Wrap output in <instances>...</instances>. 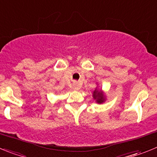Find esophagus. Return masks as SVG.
Returning a JSON list of instances; mask_svg holds the SVG:
<instances>
[{
  "mask_svg": "<svg viewBox=\"0 0 157 157\" xmlns=\"http://www.w3.org/2000/svg\"><path fill=\"white\" fill-rule=\"evenodd\" d=\"M73 88L75 89V90H79V89H80V87H79L78 84H74V87H73Z\"/></svg>",
  "mask_w": 157,
  "mask_h": 157,
  "instance_id": "1",
  "label": "esophagus"
}]
</instances>
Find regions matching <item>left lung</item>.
<instances>
[{
    "instance_id": "obj_1",
    "label": "left lung",
    "mask_w": 157,
    "mask_h": 157,
    "mask_svg": "<svg viewBox=\"0 0 157 157\" xmlns=\"http://www.w3.org/2000/svg\"><path fill=\"white\" fill-rule=\"evenodd\" d=\"M93 98L96 100V102L99 104L105 101V96L103 91H101V90H98L97 88H95V90L93 91Z\"/></svg>"
}]
</instances>
